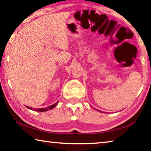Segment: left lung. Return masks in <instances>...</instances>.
Here are the masks:
<instances>
[{"mask_svg": "<svg viewBox=\"0 0 151 151\" xmlns=\"http://www.w3.org/2000/svg\"><path fill=\"white\" fill-rule=\"evenodd\" d=\"M97 111H98V110H97ZM100 112H101V111H100Z\"/></svg>", "mask_w": 151, "mask_h": 151, "instance_id": "left-lung-1", "label": "left lung"}]
</instances>
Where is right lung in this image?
<instances>
[{
    "label": "right lung",
    "mask_w": 151,
    "mask_h": 151,
    "mask_svg": "<svg viewBox=\"0 0 151 151\" xmlns=\"http://www.w3.org/2000/svg\"><path fill=\"white\" fill-rule=\"evenodd\" d=\"M58 101H57L56 103L52 104V105H50V106H49L47 107V108H43V109H33V108H31V107H29V106H27V108H29V109L33 110V111H39V112L47 111H48V110H51V109H52L53 108H55V107L56 106H57V104H58Z\"/></svg>",
    "instance_id": "1"
}]
</instances>
